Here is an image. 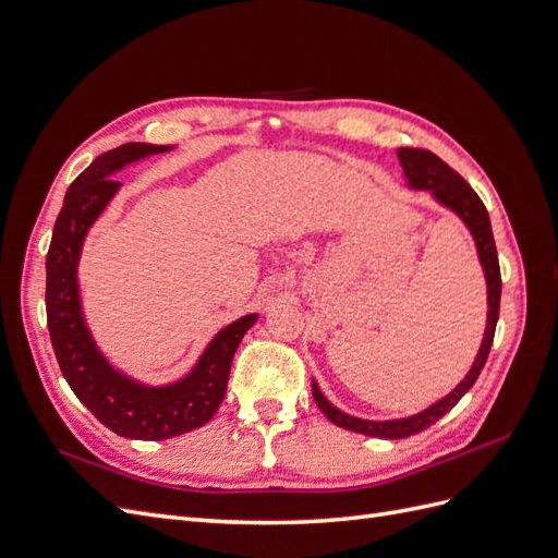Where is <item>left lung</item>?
<instances>
[{
  "mask_svg": "<svg viewBox=\"0 0 558 558\" xmlns=\"http://www.w3.org/2000/svg\"><path fill=\"white\" fill-rule=\"evenodd\" d=\"M398 158L402 165L404 179H408V185L414 191H428L435 202H440L442 207L453 211L461 218L463 226L470 230L472 240H475L477 246V256L484 269V279H486V328H484V340L480 344V351L475 356V363L470 365L465 379L453 388L451 393L433 402L430 408L421 410L412 416L404 418H388V421H369L361 416H351L342 410H337L335 404L320 393L318 384L312 379V393L318 404V410L324 412L335 426L353 430V433H363L369 437H384V440H402V437L416 435L421 430H426L433 426L437 418H442L456 402H459L472 384L477 381L482 367L488 359V351H492L494 344V332L498 324V312H500V267H498V253H496V242H494V232H492V221H488V211L484 207V202L477 197V193L470 189L468 181L453 172L451 167L437 158L430 150L424 148H398Z\"/></svg>",
  "mask_w": 558,
  "mask_h": 558,
  "instance_id": "8db88e82",
  "label": "left lung"
}]
</instances>
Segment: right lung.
I'll list each match as a JSON object with an SVG mask.
<instances>
[{"instance_id":"obj_1","label":"right lung","mask_w":558,"mask_h":558,"mask_svg":"<svg viewBox=\"0 0 558 558\" xmlns=\"http://www.w3.org/2000/svg\"><path fill=\"white\" fill-rule=\"evenodd\" d=\"M172 148L130 142L97 156L66 191L46 256V318L62 375L97 421L130 440H167L205 426L226 398L234 351L258 320V314H246L218 330L191 373L165 386L123 375L97 349L78 295L83 242L121 189L111 174Z\"/></svg>"}]
</instances>
